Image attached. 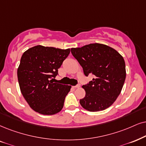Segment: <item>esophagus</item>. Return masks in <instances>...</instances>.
I'll use <instances>...</instances> for the list:
<instances>
[{
    "mask_svg": "<svg viewBox=\"0 0 146 146\" xmlns=\"http://www.w3.org/2000/svg\"><path fill=\"white\" fill-rule=\"evenodd\" d=\"M80 84H77V85H76V86H73V88H80Z\"/></svg>",
    "mask_w": 146,
    "mask_h": 146,
    "instance_id": "obj_1",
    "label": "esophagus"
}]
</instances>
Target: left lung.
Here are the masks:
<instances>
[{
    "mask_svg": "<svg viewBox=\"0 0 146 146\" xmlns=\"http://www.w3.org/2000/svg\"><path fill=\"white\" fill-rule=\"evenodd\" d=\"M82 66L86 76L94 78L82 88L86 96L79 100L83 108L90 112L101 111L111 106L119 96L126 77L123 57L112 48L95 43L71 49Z\"/></svg>",
    "mask_w": 146,
    "mask_h": 146,
    "instance_id": "left-lung-1",
    "label": "left lung"
}]
</instances>
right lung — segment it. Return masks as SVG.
<instances>
[{
	"mask_svg": "<svg viewBox=\"0 0 146 146\" xmlns=\"http://www.w3.org/2000/svg\"><path fill=\"white\" fill-rule=\"evenodd\" d=\"M69 53V48L38 45L22 55L17 69L18 82L22 95L34 111L52 115L63 108L71 86L54 83L53 80Z\"/></svg>",
	"mask_w": 146,
	"mask_h": 146,
	"instance_id": "add662e5",
	"label": "right lung"
}]
</instances>
